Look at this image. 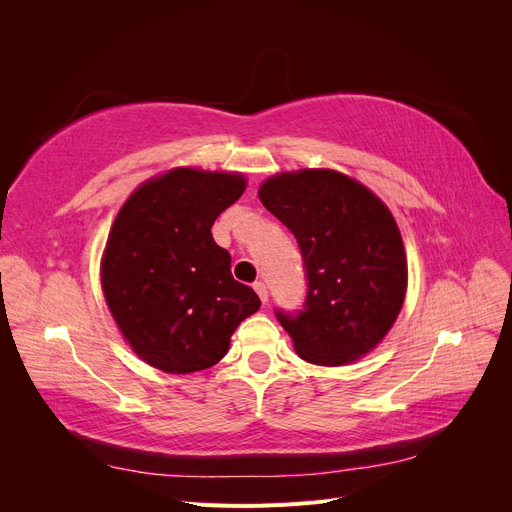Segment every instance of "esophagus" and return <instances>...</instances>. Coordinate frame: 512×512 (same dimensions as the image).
<instances>
[{"label":"esophagus","mask_w":512,"mask_h":512,"mask_svg":"<svg viewBox=\"0 0 512 512\" xmlns=\"http://www.w3.org/2000/svg\"><path fill=\"white\" fill-rule=\"evenodd\" d=\"M254 290L258 292V297L262 303L269 301V290H267V284L265 282H254Z\"/></svg>","instance_id":"1"}]
</instances>
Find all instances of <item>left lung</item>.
<instances>
[{"label": "left lung", "mask_w": 512, "mask_h": 512, "mask_svg": "<svg viewBox=\"0 0 512 512\" xmlns=\"http://www.w3.org/2000/svg\"><path fill=\"white\" fill-rule=\"evenodd\" d=\"M265 205L299 243L301 309H275L301 359L342 365L389 333L404 305L406 252L391 211L335 170L282 173L260 185Z\"/></svg>", "instance_id": "left-lung-1"}]
</instances>
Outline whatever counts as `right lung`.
Here are the masks:
<instances>
[{"label": "right lung", "instance_id": "1", "mask_svg": "<svg viewBox=\"0 0 512 512\" xmlns=\"http://www.w3.org/2000/svg\"><path fill=\"white\" fill-rule=\"evenodd\" d=\"M245 190L241 175L177 168L143 183L106 241L102 288L134 352L168 374L218 363L258 294L230 273L211 226Z\"/></svg>", "mask_w": 512, "mask_h": 512}]
</instances>
